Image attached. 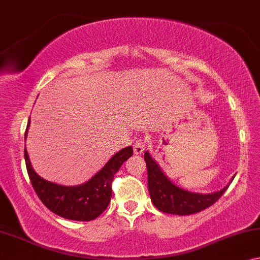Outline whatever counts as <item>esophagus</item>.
Masks as SVG:
<instances>
[{
    "mask_svg": "<svg viewBox=\"0 0 260 260\" xmlns=\"http://www.w3.org/2000/svg\"><path fill=\"white\" fill-rule=\"evenodd\" d=\"M133 148H134L135 154H141V153L144 152V149L146 148L145 140H142V139H138V140L134 142Z\"/></svg>",
    "mask_w": 260,
    "mask_h": 260,
    "instance_id": "esophagus-1",
    "label": "esophagus"
}]
</instances>
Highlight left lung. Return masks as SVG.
<instances>
[{
  "label": "left lung",
  "mask_w": 260,
  "mask_h": 260,
  "mask_svg": "<svg viewBox=\"0 0 260 260\" xmlns=\"http://www.w3.org/2000/svg\"><path fill=\"white\" fill-rule=\"evenodd\" d=\"M145 161L147 165L148 191L152 203L159 211L165 213L189 215L204 211L213 205L224 194L229 186L219 192L211 194L192 193L175 186L160 170L155 160H153L148 152H145Z\"/></svg>",
  "instance_id": "1"
}]
</instances>
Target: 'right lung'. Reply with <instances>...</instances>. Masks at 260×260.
<instances>
[{
    "label": "right lung",
    "mask_w": 260,
    "mask_h": 260,
    "mask_svg": "<svg viewBox=\"0 0 260 260\" xmlns=\"http://www.w3.org/2000/svg\"><path fill=\"white\" fill-rule=\"evenodd\" d=\"M30 120L28 121L24 137ZM133 155L132 146L121 149L94 177L79 186H61L47 181L32 170L27 149L24 159L32 188L43 205L62 218L78 221H89L98 218L107 208L112 198V182L119 168Z\"/></svg>",
    "instance_id": "obj_1"
}]
</instances>
